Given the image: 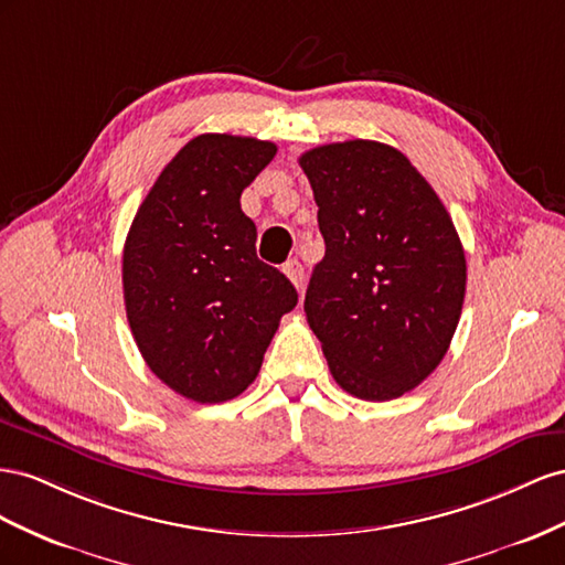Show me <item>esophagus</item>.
Segmentation results:
<instances>
[{
  "label": "esophagus",
  "instance_id": "1",
  "mask_svg": "<svg viewBox=\"0 0 565 565\" xmlns=\"http://www.w3.org/2000/svg\"><path fill=\"white\" fill-rule=\"evenodd\" d=\"M284 274L288 279H291V284L298 288V291H302V286H305V269H302V265L298 263V260H288L286 265H284Z\"/></svg>",
  "mask_w": 565,
  "mask_h": 565
}]
</instances>
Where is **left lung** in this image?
I'll return each instance as SVG.
<instances>
[{
  "label": "left lung",
  "instance_id": "left-lung-1",
  "mask_svg": "<svg viewBox=\"0 0 565 565\" xmlns=\"http://www.w3.org/2000/svg\"><path fill=\"white\" fill-rule=\"evenodd\" d=\"M298 163L327 244L305 294L308 324L345 393L395 399L443 362L457 331L466 257L455 222L388 143H324Z\"/></svg>",
  "mask_w": 565,
  "mask_h": 565
}]
</instances>
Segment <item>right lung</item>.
Masks as SVG:
<instances>
[{"instance_id": "obj_1", "label": "right lung", "mask_w": 565, "mask_h": 565, "mask_svg": "<svg viewBox=\"0 0 565 565\" xmlns=\"http://www.w3.org/2000/svg\"><path fill=\"white\" fill-rule=\"evenodd\" d=\"M271 141L199 135L158 174L122 250L125 310L143 362L201 405L244 393L263 366L294 284L257 260L244 191Z\"/></svg>"}]
</instances>
